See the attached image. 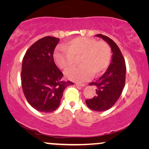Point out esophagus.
Returning <instances> with one entry per match:
<instances>
[{"mask_svg": "<svg viewBox=\"0 0 149 149\" xmlns=\"http://www.w3.org/2000/svg\"><path fill=\"white\" fill-rule=\"evenodd\" d=\"M76 85L77 86H79V87H85V84H81V83H76Z\"/></svg>", "mask_w": 149, "mask_h": 149, "instance_id": "34e87169", "label": "esophagus"}]
</instances>
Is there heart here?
Listing matches in <instances>:
<instances>
[{"label": "heart", "instance_id": "obj_1", "mask_svg": "<svg viewBox=\"0 0 149 149\" xmlns=\"http://www.w3.org/2000/svg\"><path fill=\"white\" fill-rule=\"evenodd\" d=\"M111 56V48L107 42L91 38L78 37L57 48L54 58L60 68L66 69L72 66L74 58L80 56L79 64L81 66L69 68L64 74L70 80L83 82L90 79L92 74L97 76L104 71Z\"/></svg>", "mask_w": 149, "mask_h": 149}]
</instances>
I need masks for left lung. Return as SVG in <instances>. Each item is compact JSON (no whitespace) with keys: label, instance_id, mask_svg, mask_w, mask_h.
<instances>
[{"label":"left lung","instance_id":"obj_1","mask_svg":"<svg viewBox=\"0 0 149 149\" xmlns=\"http://www.w3.org/2000/svg\"><path fill=\"white\" fill-rule=\"evenodd\" d=\"M111 47L112 59L109 68L102 76L95 82L89 83L96 87V95L86 100L89 109L95 111H105L113 107L119 98L125 83L126 66L121 50L111 38L102 34H96Z\"/></svg>","mask_w":149,"mask_h":149}]
</instances>
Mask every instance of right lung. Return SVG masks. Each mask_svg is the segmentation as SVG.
I'll list each match as a JSON object with an SVG mask.
<instances>
[{"label": "right lung", "mask_w": 149, "mask_h": 149, "mask_svg": "<svg viewBox=\"0 0 149 149\" xmlns=\"http://www.w3.org/2000/svg\"><path fill=\"white\" fill-rule=\"evenodd\" d=\"M58 38L45 36L30 46L22 61L21 80L28 103L42 113H51L60 104L65 88L73 85L62 80L63 73L56 66L54 52Z\"/></svg>", "instance_id": "1"}]
</instances>
